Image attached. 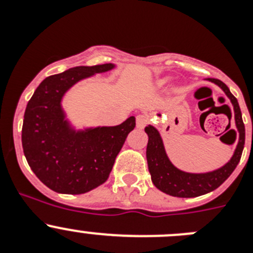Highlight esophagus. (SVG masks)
<instances>
[{
	"label": "esophagus",
	"mask_w": 253,
	"mask_h": 253,
	"mask_svg": "<svg viewBox=\"0 0 253 253\" xmlns=\"http://www.w3.org/2000/svg\"><path fill=\"white\" fill-rule=\"evenodd\" d=\"M149 123V116L147 114H140L137 116V128L142 129L144 128L147 124Z\"/></svg>",
	"instance_id": "34e87169"
}]
</instances>
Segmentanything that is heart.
Listing matches in <instances>:
<instances>
[{"instance_id":"b5f03b06","label":"heart","mask_w":253,"mask_h":253,"mask_svg":"<svg viewBox=\"0 0 253 253\" xmlns=\"http://www.w3.org/2000/svg\"><path fill=\"white\" fill-rule=\"evenodd\" d=\"M169 84V77H161L158 78L157 81L154 82L156 87H165L166 84Z\"/></svg>"}]
</instances>
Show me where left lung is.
<instances>
[{"mask_svg":"<svg viewBox=\"0 0 253 253\" xmlns=\"http://www.w3.org/2000/svg\"><path fill=\"white\" fill-rule=\"evenodd\" d=\"M208 81L213 82L216 86L220 87L228 99L231 100L234 110V122H236L237 129L240 131V142L237 144L232 158L224 166L219 167L214 171L204 172V173H191V172L181 171L169 161L160 131L154 128L153 125H148L144 129L148 135L147 162H148L152 182L162 193L176 196V198H195V196L204 195L218 189L232 175V172L240 162L243 147H245V124H243L242 113H241L238 101L232 95L227 84H223L220 80L208 78ZM241 131H244L243 136Z\"/></svg>","mask_w":253,"mask_h":253,"instance_id":"obj_1","label":"left lung"}]
</instances>
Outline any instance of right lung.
Returning a JSON list of instances; mask_svg holds the SVG:
<instances>
[{
  "label": "right lung",
  "instance_id": "obj_1",
  "mask_svg": "<svg viewBox=\"0 0 253 253\" xmlns=\"http://www.w3.org/2000/svg\"><path fill=\"white\" fill-rule=\"evenodd\" d=\"M115 64L73 67L49 76L26 105L21 140L29 166L49 189L59 194H84L109 178L116 156L135 126L129 116L115 126L75 129L67 119L62 100L77 82Z\"/></svg>",
  "mask_w": 253,
  "mask_h": 253
}]
</instances>
